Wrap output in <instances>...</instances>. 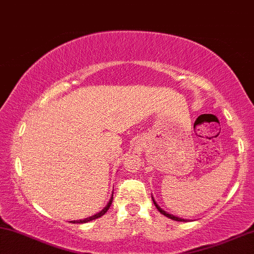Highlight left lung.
<instances>
[{"instance_id": "left-lung-1", "label": "left lung", "mask_w": 254, "mask_h": 254, "mask_svg": "<svg viewBox=\"0 0 254 254\" xmlns=\"http://www.w3.org/2000/svg\"><path fill=\"white\" fill-rule=\"evenodd\" d=\"M153 202H154V205H155V207L158 208V211L160 212L161 214H164L165 217H167V218H170V219H172V220H175V221H186L185 220V219H181V218H178V217H174V215H172V214H168L167 212H165V211H162V209L159 207V205L158 203H156L155 201H154V199H153Z\"/></svg>"}]
</instances>
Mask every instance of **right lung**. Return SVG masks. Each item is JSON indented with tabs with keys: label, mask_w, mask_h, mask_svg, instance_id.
<instances>
[{
	"label": "right lung",
	"mask_w": 254,
	"mask_h": 254,
	"mask_svg": "<svg viewBox=\"0 0 254 254\" xmlns=\"http://www.w3.org/2000/svg\"><path fill=\"white\" fill-rule=\"evenodd\" d=\"M112 201H113V196H112V199L109 200L108 205L106 206V207L103 208L102 211L100 212V213H96L95 215H92V217H89V218H86V219H83V220H74V221H70V223H73V224H82V223H88V221H92V220H94V219H98V218H100V217H102V215L105 214L106 212L108 211L109 207H111V205H112Z\"/></svg>",
	"instance_id": "obj_1"
}]
</instances>
